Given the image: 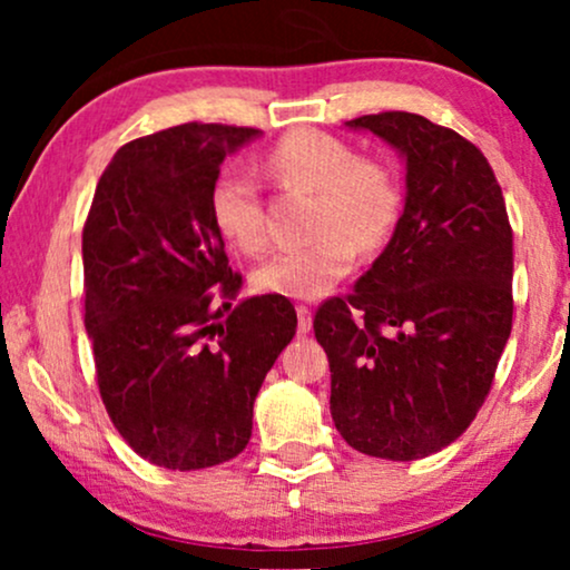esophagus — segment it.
<instances>
[{
  "mask_svg": "<svg viewBox=\"0 0 570 570\" xmlns=\"http://www.w3.org/2000/svg\"><path fill=\"white\" fill-rule=\"evenodd\" d=\"M296 312H298V336H306V333L312 331V309L301 304Z\"/></svg>",
  "mask_w": 570,
  "mask_h": 570,
  "instance_id": "obj_1",
  "label": "esophagus"
}]
</instances>
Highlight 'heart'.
<instances>
[{
    "instance_id": "1",
    "label": "heart",
    "mask_w": 570,
    "mask_h": 570,
    "mask_svg": "<svg viewBox=\"0 0 570 570\" xmlns=\"http://www.w3.org/2000/svg\"><path fill=\"white\" fill-rule=\"evenodd\" d=\"M269 170L285 184L314 191L306 245L283 250L258 266L253 283L274 296L317 301L352 272L360 250L390 239L400 216V186L384 163L357 157L346 140L320 130H293L266 154ZM210 218L245 253L266 247L264 207L245 167H226L210 186Z\"/></svg>"
}]
</instances>
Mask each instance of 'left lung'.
Here are the masks:
<instances>
[{
	"instance_id": "8db88e82",
	"label": "left lung",
	"mask_w": 570,
	"mask_h": 570,
	"mask_svg": "<svg viewBox=\"0 0 570 570\" xmlns=\"http://www.w3.org/2000/svg\"><path fill=\"white\" fill-rule=\"evenodd\" d=\"M405 159L390 245L314 314L331 416L354 451L413 461L466 432L512 331V226L478 146L407 111L346 122Z\"/></svg>"
}]
</instances>
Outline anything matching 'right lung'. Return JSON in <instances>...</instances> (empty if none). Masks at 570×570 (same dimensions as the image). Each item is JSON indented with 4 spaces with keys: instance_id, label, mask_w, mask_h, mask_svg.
Here are the masks:
<instances>
[{
    "instance_id": "1",
    "label": "right lung",
    "mask_w": 570,
    "mask_h": 570,
    "mask_svg": "<svg viewBox=\"0 0 570 570\" xmlns=\"http://www.w3.org/2000/svg\"><path fill=\"white\" fill-rule=\"evenodd\" d=\"M258 136L189 122L130 140L85 220V327L100 397L125 443L165 470L245 451L261 384L296 336L285 296L232 306L243 274L207 207L226 154Z\"/></svg>"
}]
</instances>
